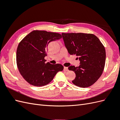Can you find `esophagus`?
Returning a JSON list of instances; mask_svg holds the SVG:
<instances>
[{
  "mask_svg": "<svg viewBox=\"0 0 120 120\" xmlns=\"http://www.w3.org/2000/svg\"><path fill=\"white\" fill-rule=\"evenodd\" d=\"M64 71H68V68H67V67H64Z\"/></svg>",
  "mask_w": 120,
  "mask_h": 120,
  "instance_id": "obj_1",
  "label": "esophagus"
}]
</instances>
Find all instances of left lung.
<instances>
[{
	"mask_svg": "<svg viewBox=\"0 0 120 120\" xmlns=\"http://www.w3.org/2000/svg\"><path fill=\"white\" fill-rule=\"evenodd\" d=\"M62 36L68 53L76 55L80 61L78 67H68L69 71L76 74L72 82L83 88L94 84L101 77L104 68L106 52L104 45L92 34L62 33Z\"/></svg>",
	"mask_w": 120,
	"mask_h": 120,
	"instance_id": "8db88e82",
	"label": "left lung"
}]
</instances>
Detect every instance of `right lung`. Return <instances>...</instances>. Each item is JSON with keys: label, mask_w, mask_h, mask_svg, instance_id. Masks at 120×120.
I'll use <instances>...</instances> for the list:
<instances>
[{"label": "right lung", "mask_w": 120, "mask_h": 120, "mask_svg": "<svg viewBox=\"0 0 120 120\" xmlns=\"http://www.w3.org/2000/svg\"><path fill=\"white\" fill-rule=\"evenodd\" d=\"M59 33L35 30L27 35L17 49L16 62L23 78L35 86H42L51 82L63 66L60 64L45 63L47 46L50 42L59 40Z\"/></svg>", "instance_id": "obj_1"}]
</instances>
